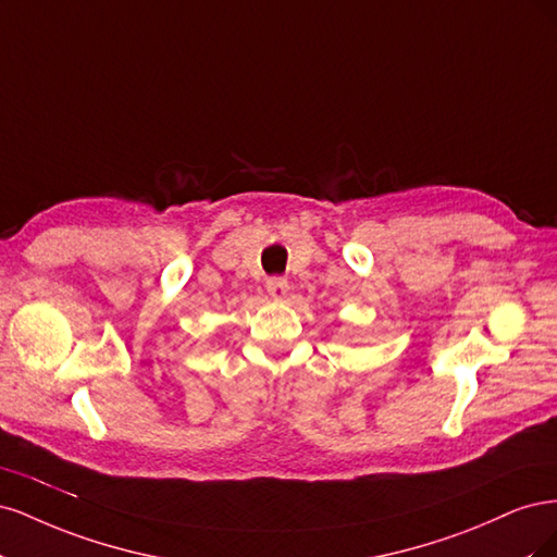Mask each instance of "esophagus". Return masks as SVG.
<instances>
[{
  "mask_svg": "<svg viewBox=\"0 0 557 557\" xmlns=\"http://www.w3.org/2000/svg\"><path fill=\"white\" fill-rule=\"evenodd\" d=\"M288 281L285 278H267V295L272 299H283L285 295H288Z\"/></svg>",
  "mask_w": 557,
  "mask_h": 557,
  "instance_id": "1",
  "label": "esophagus"
}]
</instances>
